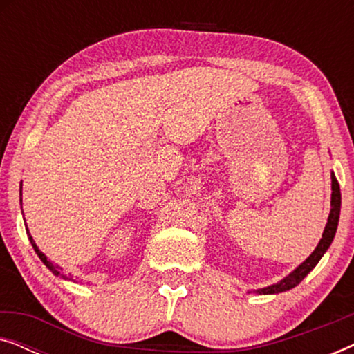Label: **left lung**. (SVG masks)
<instances>
[{
    "label": "left lung",
    "mask_w": 354,
    "mask_h": 354,
    "mask_svg": "<svg viewBox=\"0 0 354 354\" xmlns=\"http://www.w3.org/2000/svg\"><path fill=\"white\" fill-rule=\"evenodd\" d=\"M332 178V198H330V214H328L326 229L322 232V239L319 240V243L316 246V250L313 251L311 254L308 256L306 259L303 261L298 268H295L292 272H290L287 277H283L282 280H279L277 283L269 285V287L254 290V293L258 295H277V293H283L288 292L297 287V285L301 282V280L306 277V275L311 272V270L316 268L319 261L326 251L328 250V246L332 245L333 236H335L337 227H338V219H340V207H342V193H340V185H338V180L335 177V174H330Z\"/></svg>",
    "instance_id": "1"
}]
</instances>
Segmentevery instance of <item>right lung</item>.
<instances>
[{
    "mask_svg": "<svg viewBox=\"0 0 354 354\" xmlns=\"http://www.w3.org/2000/svg\"><path fill=\"white\" fill-rule=\"evenodd\" d=\"M21 205H22V182H21ZM21 207H22V206H21ZM24 222H26V219H24ZM26 230H27L28 240H30V243H32V246H33V250H35V253L38 254V258H40V259H41V263H43V264H45V266H46V268H48V269H50V270H51V272L56 275V277H61V279H64V280H72V279L69 277V275H66L64 272H62V268H59V266H57V264H53V263H51V261H50V259H48V258H46V256H45V254H43L40 250H38V246H37V243H35V240H33V239H32L30 232H28V229H26Z\"/></svg>",
    "mask_w": 354,
    "mask_h": 354,
    "instance_id": "obj_1",
    "label": "right lung"
}]
</instances>
